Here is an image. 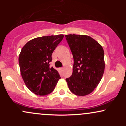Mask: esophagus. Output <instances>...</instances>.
<instances>
[{"label": "esophagus", "instance_id": "34e87169", "mask_svg": "<svg viewBox=\"0 0 126 126\" xmlns=\"http://www.w3.org/2000/svg\"><path fill=\"white\" fill-rule=\"evenodd\" d=\"M63 70H64V68H63V67L60 68V70H61L62 72H63Z\"/></svg>", "mask_w": 126, "mask_h": 126}]
</instances>
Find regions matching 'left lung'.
<instances>
[{
	"mask_svg": "<svg viewBox=\"0 0 126 126\" xmlns=\"http://www.w3.org/2000/svg\"><path fill=\"white\" fill-rule=\"evenodd\" d=\"M65 37L74 60L72 75L66 79L68 86L75 95H87L96 88L103 76L104 51L89 36L69 34Z\"/></svg>",
	"mask_w": 126,
	"mask_h": 126,
	"instance_id": "8db88e82",
	"label": "left lung"
}]
</instances>
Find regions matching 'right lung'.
Instances as JSON below:
<instances>
[{
  "mask_svg": "<svg viewBox=\"0 0 126 126\" xmlns=\"http://www.w3.org/2000/svg\"><path fill=\"white\" fill-rule=\"evenodd\" d=\"M64 35H48L30 40L22 48L19 64L27 87L35 94L48 95L53 91L60 76L50 67L51 55Z\"/></svg>",
  "mask_w": 126,
  "mask_h": 126,
  "instance_id": "obj_1",
  "label": "right lung"
}]
</instances>
